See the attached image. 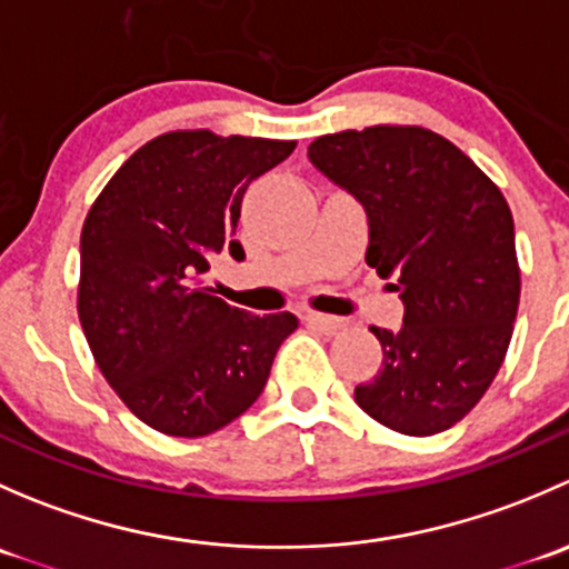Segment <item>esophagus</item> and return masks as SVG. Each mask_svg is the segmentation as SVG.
Returning a JSON list of instances; mask_svg holds the SVG:
<instances>
[{
	"label": "esophagus",
	"mask_w": 569,
	"mask_h": 569,
	"mask_svg": "<svg viewBox=\"0 0 569 569\" xmlns=\"http://www.w3.org/2000/svg\"><path fill=\"white\" fill-rule=\"evenodd\" d=\"M302 319H306L308 325L319 327L321 332H338V330H341V327H343V319L327 317V313H313V311H308Z\"/></svg>",
	"instance_id": "esophagus-1"
}]
</instances>
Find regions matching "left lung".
I'll return each instance as SVG.
<instances>
[{
    "label": "left lung",
    "instance_id": "8db88e82",
    "mask_svg": "<svg viewBox=\"0 0 569 569\" xmlns=\"http://www.w3.org/2000/svg\"><path fill=\"white\" fill-rule=\"evenodd\" d=\"M308 159L363 206L366 263L393 278L405 302L401 330L371 327L382 369L355 401L412 438L455 427L496 380L518 317L515 222L501 189L421 126L317 137Z\"/></svg>",
    "mask_w": 569,
    "mask_h": 569
}]
</instances>
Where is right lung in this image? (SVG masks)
Here are the masks:
<instances>
[{"label":"right lung","instance_id":"obj_1","mask_svg":"<svg viewBox=\"0 0 569 569\" xmlns=\"http://www.w3.org/2000/svg\"><path fill=\"white\" fill-rule=\"evenodd\" d=\"M295 140L168 131L131 153L79 239V321L123 405L173 438L217 432L258 399L295 313L239 311L203 286L214 252L242 261L237 222Z\"/></svg>","mask_w":569,"mask_h":569}]
</instances>
